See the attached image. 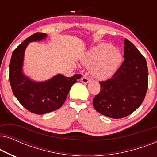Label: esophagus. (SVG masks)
Masks as SVG:
<instances>
[{
  "instance_id": "34e87169",
  "label": "esophagus",
  "mask_w": 157,
  "mask_h": 157,
  "mask_svg": "<svg viewBox=\"0 0 157 157\" xmlns=\"http://www.w3.org/2000/svg\"><path fill=\"white\" fill-rule=\"evenodd\" d=\"M81 81H82V82L84 83H87L90 81V78H88L86 76H83L82 78H81Z\"/></svg>"
}]
</instances>
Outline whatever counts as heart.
Returning <instances> with one entry per match:
<instances>
[{
	"label": "heart",
	"instance_id": "1",
	"mask_svg": "<svg viewBox=\"0 0 157 157\" xmlns=\"http://www.w3.org/2000/svg\"><path fill=\"white\" fill-rule=\"evenodd\" d=\"M121 53L111 44L102 43L94 47L81 59V63L91 66V74L94 78L104 80L111 78L121 63Z\"/></svg>",
	"mask_w": 157,
	"mask_h": 157
}]
</instances>
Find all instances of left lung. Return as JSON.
Masks as SVG:
<instances>
[{"label": "left lung", "instance_id": "obj_1", "mask_svg": "<svg viewBox=\"0 0 157 157\" xmlns=\"http://www.w3.org/2000/svg\"><path fill=\"white\" fill-rule=\"evenodd\" d=\"M124 61L113 76L100 81L101 91L93 100L96 111L112 119H121L136 111L148 89V68L144 56L124 40Z\"/></svg>", "mask_w": 157, "mask_h": 157}]
</instances>
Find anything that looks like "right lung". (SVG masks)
<instances>
[{
  "instance_id": "right-lung-1",
  "label": "right lung",
  "mask_w": 157,
  "mask_h": 157,
  "mask_svg": "<svg viewBox=\"0 0 157 157\" xmlns=\"http://www.w3.org/2000/svg\"><path fill=\"white\" fill-rule=\"evenodd\" d=\"M46 37V33H36L23 40L13 52L9 65L13 93L24 108L36 114H44L61 107L73 84L81 77V74L71 77L58 74L48 81L36 82L23 74V63L27 46Z\"/></svg>"
}]
</instances>
